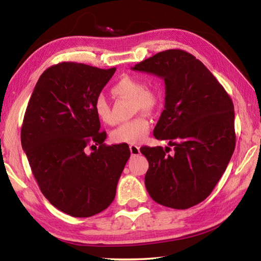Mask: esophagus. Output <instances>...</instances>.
Listing matches in <instances>:
<instances>
[{
	"mask_svg": "<svg viewBox=\"0 0 261 261\" xmlns=\"http://www.w3.org/2000/svg\"><path fill=\"white\" fill-rule=\"evenodd\" d=\"M129 148H130V153H131L132 156L138 155V154L140 153V148L137 146V145H130Z\"/></svg>",
	"mask_w": 261,
	"mask_h": 261,
	"instance_id": "esophagus-1",
	"label": "esophagus"
}]
</instances>
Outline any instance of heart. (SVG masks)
<instances>
[{"label":"heart","instance_id":"heart-1","mask_svg":"<svg viewBox=\"0 0 261 261\" xmlns=\"http://www.w3.org/2000/svg\"><path fill=\"white\" fill-rule=\"evenodd\" d=\"M112 92L117 96L132 99L134 113H153L160 107L161 94L154 88H146V84L140 78L125 74L115 83ZM94 113L96 117L106 124H113L114 118L110 106L103 95L96 96L94 101ZM151 129V123L144 115L134 120L122 123L110 134L112 140L116 144H139L145 139Z\"/></svg>","mask_w":261,"mask_h":261}]
</instances>
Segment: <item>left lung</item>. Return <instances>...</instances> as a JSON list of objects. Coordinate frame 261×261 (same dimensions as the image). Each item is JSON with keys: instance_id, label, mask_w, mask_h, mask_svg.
Here are the masks:
<instances>
[{"instance_id": "8db88e82", "label": "left lung", "mask_w": 261, "mask_h": 261, "mask_svg": "<svg viewBox=\"0 0 261 261\" xmlns=\"http://www.w3.org/2000/svg\"><path fill=\"white\" fill-rule=\"evenodd\" d=\"M132 70L153 73L166 85L165 109L153 135L174 146L141 147L148 161L145 187L158 204L187 210L205 200L235 149V113L230 96L193 55L168 49Z\"/></svg>"}]
</instances>
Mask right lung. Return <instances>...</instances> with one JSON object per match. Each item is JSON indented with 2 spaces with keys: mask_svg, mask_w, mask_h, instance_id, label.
<instances>
[{
  "mask_svg": "<svg viewBox=\"0 0 261 261\" xmlns=\"http://www.w3.org/2000/svg\"><path fill=\"white\" fill-rule=\"evenodd\" d=\"M115 71L76 62L53 65L39 78L25 112L20 140L34 178L53 206L74 218L112 204L130 158L127 144L103 143L107 135L94 113L96 96Z\"/></svg>",
  "mask_w": 261,
  "mask_h": 261,
  "instance_id": "add662e5",
  "label": "right lung"
}]
</instances>
